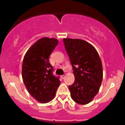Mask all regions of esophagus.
<instances>
[{
	"mask_svg": "<svg viewBox=\"0 0 125 125\" xmlns=\"http://www.w3.org/2000/svg\"><path fill=\"white\" fill-rule=\"evenodd\" d=\"M65 76H66V75H65V74H63V75H61V77L62 78V79H64V78L65 77Z\"/></svg>",
	"mask_w": 125,
	"mask_h": 125,
	"instance_id": "esophagus-1",
	"label": "esophagus"
}]
</instances>
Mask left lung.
I'll return each instance as SVG.
<instances>
[{
    "label": "left lung",
    "instance_id": "1",
    "mask_svg": "<svg viewBox=\"0 0 125 125\" xmlns=\"http://www.w3.org/2000/svg\"><path fill=\"white\" fill-rule=\"evenodd\" d=\"M63 40L75 77L74 83L69 86L71 97L77 103L88 104L97 95L102 84L101 59L95 48L85 40Z\"/></svg>",
    "mask_w": 125,
    "mask_h": 125
}]
</instances>
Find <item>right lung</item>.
Masks as SVG:
<instances>
[{
	"label": "right lung",
	"instance_id": "add662e5",
	"mask_svg": "<svg viewBox=\"0 0 125 125\" xmlns=\"http://www.w3.org/2000/svg\"><path fill=\"white\" fill-rule=\"evenodd\" d=\"M54 38L43 37L29 48L24 56L22 75L28 93L37 101L46 103L53 99L60 84L52 74L50 55L58 44Z\"/></svg>",
	"mask_w": 125,
	"mask_h": 125
}]
</instances>
